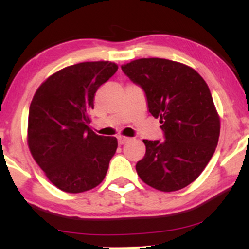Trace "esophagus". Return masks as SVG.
Wrapping results in <instances>:
<instances>
[{
	"label": "esophagus",
	"instance_id": "esophagus-1",
	"mask_svg": "<svg viewBox=\"0 0 249 249\" xmlns=\"http://www.w3.org/2000/svg\"><path fill=\"white\" fill-rule=\"evenodd\" d=\"M130 141V138H127V137H124V136H119L118 137V142L119 145H124L126 144V142Z\"/></svg>",
	"mask_w": 249,
	"mask_h": 249
}]
</instances>
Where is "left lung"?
I'll use <instances>...</instances> for the list:
<instances>
[{"mask_svg": "<svg viewBox=\"0 0 249 249\" xmlns=\"http://www.w3.org/2000/svg\"><path fill=\"white\" fill-rule=\"evenodd\" d=\"M122 70L142 89L164 132L161 141H142L146 153L137 173L162 192L186 187L206 167L219 141L220 119L206 82L192 68L164 58L136 59Z\"/></svg>", "mask_w": 249, "mask_h": 249, "instance_id": "1", "label": "left lung"}]
</instances>
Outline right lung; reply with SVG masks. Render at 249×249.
Listing matches in <instances>:
<instances>
[{"mask_svg": "<svg viewBox=\"0 0 249 249\" xmlns=\"http://www.w3.org/2000/svg\"><path fill=\"white\" fill-rule=\"evenodd\" d=\"M112 62H84L57 71L37 89L28 118V145L48 179L68 193L98 186L118 142L89 127L95 93L116 71Z\"/></svg>", "mask_w": 249, "mask_h": 249, "instance_id": "obj_1", "label": "right lung"}]
</instances>
